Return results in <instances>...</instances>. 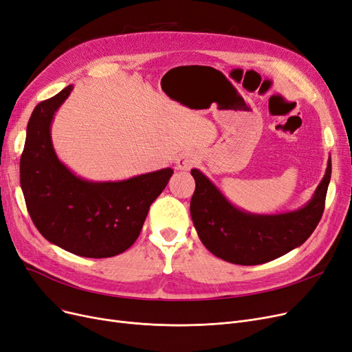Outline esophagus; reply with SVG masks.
Wrapping results in <instances>:
<instances>
[{
	"label": "esophagus",
	"instance_id": "esophagus-1",
	"mask_svg": "<svg viewBox=\"0 0 352 352\" xmlns=\"http://www.w3.org/2000/svg\"><path fill=\"white\" fill-rule=\"evenodd\" d=\"M195 161H197V158L192 154H182L178 158V165H179V168H182V170H190V168L194 166Z\"/></svg>",
	"mask_w": 352,
	"mask_h": 352
}]
</instances>
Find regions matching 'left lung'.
I'll return each instance as SVG.
<instances>
[{
	"instance_id": "left-lung-1",
	"label": "left lung",
	"mask_w": 352,
	"mask_h": 352,
	"mask_svg": "<svg viewBox=\"0 0 352 352\" xmlns=\"http://www.w3.org/2000/svg\"><path fill=\"white\" fill-rule=\"evenodd\" d=\"M195 191L190 211L204 246L226 262L243 266L262 265L299 248L314 233L325 208L331 179L327 173L307 206L282 214H252L234 207L198 170H191Z\"/></svg>"
}]
</instances>
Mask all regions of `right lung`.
Masks as SVG:
<instances>
[{
    "mask_svg": "<svg viewBox=\"0 0 352 352\" xmlns=\"http://www.w3.org/2000/svg\"><path fill=\"white\" fill-rule=\"evenodd\" d=\"M73 86L40 102L28 120L20 160L25 206L41 236L73 254L102 258L124 253L138 239L149 206L166 187L171 168L124 181L94 182L58 161L50 135L54 112Z\"/></svg>",
    "mask_w": 352,
    "mask_h": 352,
    "instance_id": "1",
    "label": "right lung"
}]
</instances>
